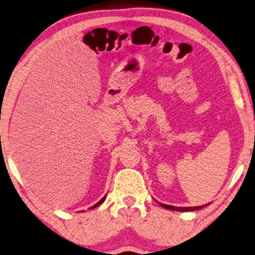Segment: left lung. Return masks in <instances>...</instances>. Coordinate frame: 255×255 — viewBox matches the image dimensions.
Returning a JSON list of instances; mask_svg holds the SVG:
<instances>
[{
	"label": "left lung",
	"mask_w": 255,
	"mask_h": 255,
	"mask_svg": "<svg viewBox=\"0 0 255 255\" xmlns=\"http://www.w3.org/2000/svg\"><path fill=\"white\" fill-rule=\"evenodd\" d=\"M159 204H160V206H163L164 209L179 211V212H188V211H196V210H199V209H202V207H204V206L207 205V204H205V205H203V206H195V207H175V206L162 204V203H159Z\"/></svg>",
	"instance_id": "obj_1"
}]
</instances>
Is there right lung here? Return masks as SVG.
<instances>
[{
  "mask_svg": "<svg viewBox=\"0 0 255 255\" xmlns=\"http://www.w3.org/2000/svg\"><path fill=\"white\" fill-rule=\"evenodd\" d=\"M105 198H106V196H104V197H103V198H101V199H100V201L97 203V204H95V205H93V206H91V207H90V209H95V207H97V206H99L100 204H103V202L105 201Z\"/></svg>",
  "mask_w": 255,
  "mask_h": 255,
  "instance_id": "1",
  "label": "right lung"
}]
</instances>
